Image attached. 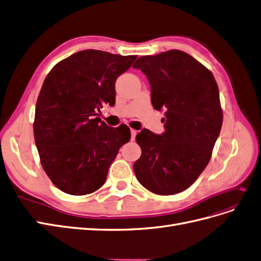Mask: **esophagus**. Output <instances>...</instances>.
I'll list each match as a JSON object with an SVG mask.
<instances>
[{"instance_id":"34e87169","label":"esophagus","mask_w":261,"mask_h":261,"mask_svg":"<svg viewBox=\"0 0 261 261\" xmlns=\"http://www.w3.org/2000/svg\"><path fill=\"white\" fill-rule=\"evenodd\" d=\"M136 135H137V130H135V129H130V137H132V140L135 139Z\"/></svg>"}]
</instances>
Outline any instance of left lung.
Listing matches in <instances>:
<instances>
[{
	"label": "left lung",
	"instance_id": "8db88e82",
	"mask_svg": "<svg viewBox=\"0 0 261 261\" xmlns=\"http://www.w3.org/2000/svg\"><path fill=\"white\" fill-rule=\"evenodd\" d=\"M133 67L147 76L153 108L165 111L162 135L148 129L137 134L141 155L134 172L149 192L180 193L207 167L222 126L217 82L206 66L179 50L140 57Z\"/></svg>",
	"mask_w": 261,
	"mask_h": 261
}]
</instances>
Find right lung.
Segmentation results:
<instances>
[{
    "label": "right lung",
    "mask_w": 261,
    "mask_h": 261,
    "mask_svg": "<svg viewBox=\"0 0 261 261\" xmlns=\"http://www.w3.org/2000/svg\"><path fill=\"white\" fill-rule=\"evenodd\" d=\"M136 58L84 50L46 75L36 105L34 135L42 168L62 192L83 196L98 191L118 149L129 141V128L110 127L97 112L114 105L116 78Z\"/></svg>",
    "instance_id": "1"
}]
</instances>
